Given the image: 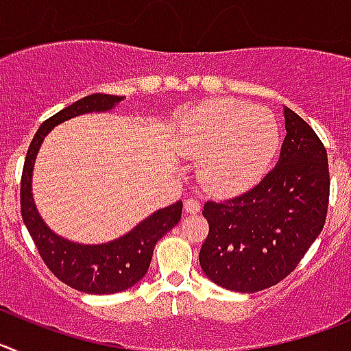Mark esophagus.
Listing matches in <instances>:
<instances>
[{
	"label": "esophagus",
	"mask_w": 351,
	"mask_h": 351,
	"mask_svg": "<svg viewBox=\"0 0 351 351\" xmlns=\"http://www.w3.org/2000/svg\"><path fill=\"white\" fill-rule=\"evenodd\" d=\"M185 211L186 213H199L201 211V202L195 197L185 199Z\"/></svg>",
	"instance_id": "esophagus-1"
}]
</instances>
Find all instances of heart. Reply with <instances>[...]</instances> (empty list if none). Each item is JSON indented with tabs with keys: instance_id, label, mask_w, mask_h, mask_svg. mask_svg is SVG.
<instances>
[{
	"instance_id": "heart-1",
	"label": "heart",
	"mask_w": 351,
	"mask_h": 351,
	"mask_svg": "<svg viewBox=\"0 0 351 351\" xmlns=\"http://www.w3.org/2000/svg\"><path fill=\"white\" fill-rule=\"evenodd\" d=\"M178 145L201 159L199 178L208 191L228 194L260 178L279 145V126L251 104L213 100L186 117Z\"/></svg>"
}]
</instances>
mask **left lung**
I'll use <instances>...</instances> for the list:
<instances>
[{"mask_svg": "<svg viewBox=\"0 0 351 351\" xmlns=\"http://www.w3.org/2000/svg\"><path fill=\"white\" fill-rule=\"evenodd\" d=\"M286 138L277 165L253 189L208 201L209 234L199 261L209 279L237 293L279 284L298 267L326 223L329 165L322 140L284 109Z\"/></svg>", "mask_w": 351, "mask_h": 351, "instance_id": "1", "label": "left lung"}]
</instances>
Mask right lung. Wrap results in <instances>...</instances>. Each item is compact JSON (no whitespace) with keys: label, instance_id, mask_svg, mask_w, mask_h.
I'll return each instance as SVG.
<instances>
[{"label":"right lung","instance_id":"1","mask_svg":"<svg viewBox=\"0 0 351 351\" xmlns=\"http://www.w3.org/2000/svg\"><path fill=\"white\" fill-rule=\"evenodd\" d=\"M121 100L123 97L116 95L93 93L53 114L36 131L22 169V220L38 247L39 256L57 279L74 289L90 294L119 293L138 282L149 270L156 242L166 232L171 230L182 218V201H178L168 208L156 211L121 239L107 244L83 245L55 235L38 215L31 194V178L36 154L45 135H48L51 128L71 117L86 112L110 110Z\"/></svg>","mask_w":351,"mask_h":351}]
</instances>
